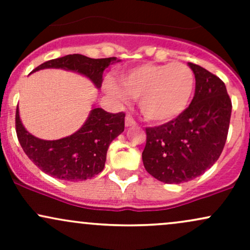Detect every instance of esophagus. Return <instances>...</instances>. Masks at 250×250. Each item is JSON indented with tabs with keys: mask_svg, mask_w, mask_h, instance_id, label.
<instances>
[{
	"mask_svg": "<svg viewBox=\"0 0 250 250\" xmlns=\"http://www.w3.org/2000/svg\"><path fill=\"white\" fill-rule=\"evenodd\" d=\"M133 125H136V121L133 119L131 115L125 116V127H133Z\"/></svg>",
	"mask_w": 250,
	"mask_h": 250,
	"instance_id": "1",
	"label": "esophagus"
}]
</instances>
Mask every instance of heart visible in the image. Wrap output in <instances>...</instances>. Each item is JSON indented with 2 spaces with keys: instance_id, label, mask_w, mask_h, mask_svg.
<instances>
[{
  "instance_id": "1",
  "label": "heart",
  "mask_w": 250,
  "mask_h": 250,
  "mask_svg": "<svg viewBox=\"0 0 250 250\" xmlns=\"http://www.w3.org/2000/svg\"><path fill=\"white\" fill-rule=\"evenodd\" d=\"M123 89L109 82L108 91L119 99H140V108L151 121H169L187 109L195 88L193 70L181 62L146 63L121 75Z\"/></svg>"
}]
</instances>
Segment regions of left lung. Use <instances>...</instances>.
<instances>
[{"instance_id":"obj_1","label":"left lung","mask_w":250,"mask_h":250,"mask_svg":"<svg viewBox=\"0 0 250 250\" xmlns=\"http://www.w3.org/2000/svg\"><path fill=\"white\" fill-rule=\"evenodd\" d=\"M195 75V94L176 119L146 128L142 153L146 170L165 183H182L209 169L225 148L231 100L225 83L205 68L189 62Z\"/></svg>"}]
</instances>
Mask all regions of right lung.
Returning <instances> with one entry per match:
<instances>
[{"label": "right lung", "instance_id": "add662e5", "mask_svg": "<svg viewBox=\"0 0 250 250\" xmlns=\"http://www.w3.org/2000/svg\"><path fill=\"white\" fill-rule=\"evenodd\" d=\"M116 57L90 59L80 54L49 60L33 71L44 68H62L77 71L101 87L103 70ZM125 114L107 113L94 108L80 130L64 139L45 141L37 139L22 125L16 108L15 127L17 139L27 156L45 174L60 180L83 181L91 179L104 168L109 145L125 130Z\"/></svg>", "mask_w": 250, "mask_h": 250}]
</instances>
